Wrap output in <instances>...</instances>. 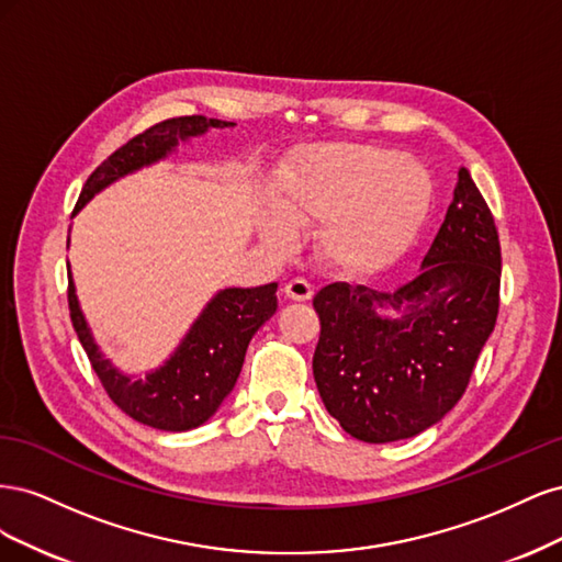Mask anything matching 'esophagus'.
<instances>
[{
    "instance_id": "34e87169",
    "label": "esophagus",
    "mask_w": 562,
    "mask_h": 562,
    "mask_svg": "<svg viewBox=\"0 0 562 562\" xmlns=\"http://www.w3.org/2000/svg\"><path fill=\"white\" fill-rule=\"evenodd\" d=\"M283 293H285L288 300H293V302H307L314 295V288H312V283H307L304 279H293V281L285 283Z\"/></svg>"
}]
</instances>
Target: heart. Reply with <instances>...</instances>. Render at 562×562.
Masks as SVG:
<instances>
[{"mask_svg":"<svg viewBox=\"0 0 562 562\" xmlns=\"http://www.w3.org/2000/svg\"><path fill=\"white\" fill-rule=\"evenodd\" d=\"M434 180L419 159L375 145H316L285 166L274 203L295 225H318L316 252L333 269L366 277L411 248L427 223ZM277 246L293 229L279 215L265 220Z\"/></svg>","mask_w":562,"mask_h":562,"instance_id":"heart-1","label":"heart"}]
</instances>
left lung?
Returning <instances> with one entry per match:
<instances>
[{
    "instance_id": "1",
    "label": "left lung",
    "mask_w": 562,
    "mask_h": 562,
    "mask_svg": "<svg viewBox=\"0 0 562 562\" xmlns=\"http://www.w3.org/2000/svg\"><path fill=\"white\" fill-rule=\"evenodd\" d=\"M502 250L495 220L459 168L443 225L396 291L321 288L314 380L326 411L363 443L413 438L462 398L495 330Z\"/></svg>"
}]
</instances>
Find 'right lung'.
Segmentation results:
<instances>
[{
	"instance_id": "1",
	"label": "right lung",
	"mask_w": 562,
	"mask_h": 562,
	"mask_svg": "<svg viewBox=\"0 0 562 562\" xmlns=\"http://www.w3.org/2000/svg\"><path fill=\"white\" fill-rule=\"evenodd\" d=\"M229 126L236 124L194 114L166 119V122L135 135L91 173L72 215L112 182L173 155L180 143L199 138L211 128ZM67 281H70L67 302H70L72 326L108 396L135 422L161 431H190L217 413V407L223 405L239 380L252 335L274 316L279 307L277 283L223 288L206 302V307L184 333L176 351L159 368L138 378L126 375L100 351L89 321L79 307L70 269H67Z\"/></svg>"
}]
</instances>
